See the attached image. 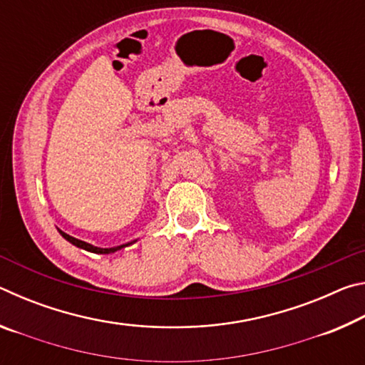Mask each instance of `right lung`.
<instances>
[{
  "label": "right lung",
  "instance_id": "right-lung-1",
  "mask_svg": "<svg viewBox=\"0 0 365 365\" xmlns=\"http://www.w3.org/2000/svg\"><path fill=\"white\" fill-rule=\"evenodd\" d=\"M58 230H59V228H58ZM59 233L63 235V237L67 240V242L72 243L73 246H77V248H82V250H85V251H90V252H96V255H110V252L119 251V250H122V248H125V246H128V245H132V243L137 242V240H135V242L125 243V245H120V246H114V248H98V246H93V245H90V243H86V242H82V240H77V238L71 237V235L64 233L63 230H59Z\"/></svg>",
  "mask_w": 365,
  "mask_h": 365
}]
</instances>
